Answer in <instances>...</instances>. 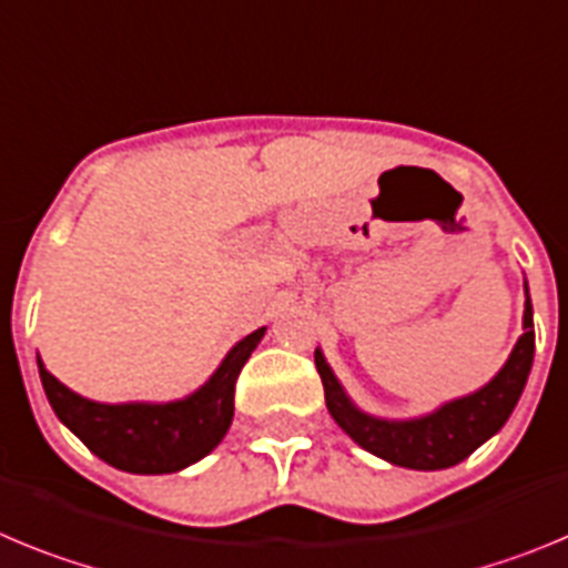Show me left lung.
Segmentation results:
<instances>
[{
    "instance_id": "obj_1",
    "label": "left lung",
    "mask_w": 568,
    "mask_h": 568,
    "mask_svg": "<svg viewBox=\"0 0 568 568\" xmlns=\"http://www.w3.org/2000/svg\"><path fill=\"white\" fill-rule=\"evenodd\" d=\"M532 303H529V291H526L524 334L515 342L513 354H509L507 365L498 371V376L489 385H484L481 390L456 398V402H447L436 413H427L422 418L387 422V418L367 416L345 396L320 347H316L314 362L316 371H320L322 387H325L328 413L362 449L396 464V467L447 469L464 462L469 453H475L489 436H495L507 424L509 413L515 410L520 393H524L526 376L532 371Z\"/></svg>"
}]
</instances>
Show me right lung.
<instances>
[{
	"mask_svg": "<svg viewBox=\"0 0 568 568\" xmlns=\"http://www.w3.org/2000/svg\"><path fill=\"white\" fill-rule=\"evenodd\" d=\"M263 334L265 328H257L240 339L201 390L166 405L90 402L61 385L42 359L39 376L59 422L68 424L101 462L135 475L178 473L223 442L234 416V385Z\"/></svg>",
	"mask_w": 568,
	"mask_h": 568,
	"instance_id": "obj_1",
	"label": "right lung"
}]
</instances>
